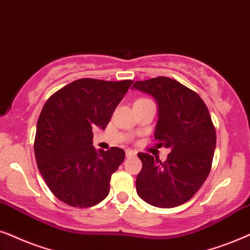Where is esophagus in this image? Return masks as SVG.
<instances>
[{"mask_svg": "<svg viewBox=\"0 0 250 250\" xmlns=\"http://www.w3.org/2000/svg\"><path fill=\"white\" fill-rule=\"evenodd\" d=\"M125 155H127V158H131V156L136 155V152L132 151V149H130V148H128V149H125Z\"/></svg>", "mask_w": 250, "mask_h": 250, "instance_id": "esophagus-1", "label": "esophagus"}]
</instances>
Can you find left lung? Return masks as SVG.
Here are the masks:
<instances>
[{"label":"left lung","mask_w":250,"mask_h":250,"mask_svg":"<svg viewBox=\"0 0 250 250\" xmlns=\"http://www.w3.org/2000/svg\"><path fill=\"white\" fill-rule=\"evenodd\" d=\"M131 89L156 101V146L170 148L165 162L138 153L143 168L136 178L137 194L154 207H177L198 192L210 172L216 147L210 114L197 92L166 76L136 81Z\"/></svg>","instance_id":"8db88e82"}]
</instances>
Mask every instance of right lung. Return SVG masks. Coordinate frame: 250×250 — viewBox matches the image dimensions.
<instances>
[{"instance_id":"right-lung-1","label":"right lung","mask_w":250,"mask_h":250,"mask_svg":"<svg viewBox=\"0 0 250 250\" xmlns=\"http://www.w3.org/2000/svg\"><path fill=\"white\" fill-rule=\"evenodd\" d=\"M131 84L80 79L45 102L36 125L35 159L50 191L64 204L88 208L108 195L111 176L125 154L119 147L97 151L92 128H106Z\"/></svg>"}]
</instances>
